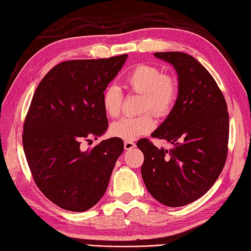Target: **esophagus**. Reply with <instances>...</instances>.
I'll list each match as a JSON object with an SVG mask.
<instances>
[{
    "instance_id": "34e87169",
    "label": "esophagus",
    "mask_w": 251,
    "mask_h": 251,
    "mask_svg": "<svg viewBox=\"0 0 251 251\" xmlns=\"http://www.w3.org/2000/svg\"><path fill=\"white\" fill-rule=\"evenodd\" d=\"M135 147V144L132 141H126L125 142V149L126 150H131Z\"/></svg>"
}]
</instances>
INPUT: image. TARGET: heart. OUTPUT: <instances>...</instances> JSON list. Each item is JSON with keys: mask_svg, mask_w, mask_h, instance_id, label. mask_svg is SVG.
Wrapping results in <instances>:
<instances>
[{"mask_svg": "<svg viewBox=\"0 0 251 251\" xmlns=\"http://www.w3.org/2000/svg\"><path fill=\"white\" fill-rule=\"evenodd\" d=\"M124 86L130 92L143 96L141 110L151 109L159 116L168 115L176 102L178 88L174 76L163 74L155 65L140 64L126 76ZM122 93L117 86H108L102 94V106L105 114L116 118L121 111ZM155 126L153 115L147 111L137 117H125L110 126L115 137L126 141L135 140L147 134Z\"/></svg>", "mask_w": 251, "mask_h": 251, "instance_id": "heart-1", "label": "heart"}]
</instances>
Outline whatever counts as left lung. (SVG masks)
<instances>
[{
    "label": "left lung",
    "instance_id": "8db88e82",
    "mask_svg": "<svg viewBox=\"0 0 251 251\" xmlns=\"http://www.w3.org/2000/svg\"><path fill=\"white\" fill-rule=\"evenodd\" d=\"M174 66L178 96L174 107L151 136L172 145L158 148L137 142L144 153L142 177L151 196L170 207L200 199L224 169L229 142V113L224 94L208 71L190 54L154 52Z\"/></svg>",
    "mask_w": 251,
    "mask_h": 251
}]
</instances>
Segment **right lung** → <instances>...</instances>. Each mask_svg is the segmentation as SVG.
<instances>
[{"mask_svg": "<svg viewBox=\"0 0 251 251\" xmlns=\"http://www.w3.org/2000/svg\"><path fill=\"white\" fill-rule=\"evenodd\" d=\"M126 58L59 63L33 96L22 133L24 150L36 186L61 208L85 211L106 191L124 142L111 137L88 150L80 144L107 130L102 94Z\"/></svg>", "mask_w": 251, "mask_h": 251, "instance_id": "obj_1", "label": "right lung"}]
</instances>
